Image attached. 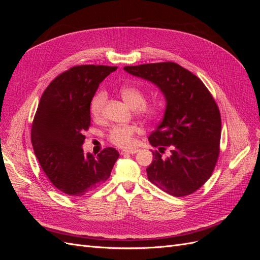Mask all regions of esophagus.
I'll return each mask as SVG.
<instances>
[{
    "mask_svg": "<svg viewBox=\"0 0 260 260\" xmlns=\"http://www.w3.org/2000/svg\"><path fill=\"white\" fill-rule=\"evenodd\" d=\"M139 152L138 148H135V149H123V151H121V154L122 155H125V154H136Z\"/></svg>",
    "mask_w": 260,
    "mask_h": 260,
    "instance_id": "1",
    "label": "esophagus"
}]
</instances>
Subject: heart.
<instances>
[{
    "instance_id": "b5f03b06",
    "label": "heart",
    "mask_w": 260,
    "mask_h": 260,
    "mask_svg": "<svg viewBox=\"0 0 260 260\" xmlns=\"http://www.w3.org/2000/svg\"><path fill=\"white\" fill-rule=\"evenodd\" d=\"M120 95L123 101L132 108H136L138 114L144 117H154L159 111V104L156 102L145 103V92L135 85H124L120 89ZM107 99L105 91L100 90L93 96L90 111L94 118H99L103 113V108ZM139 132V128L131 124H119L109 131L108 138L111 142L120 147H129L133 144V138Z\"/></svg>"
}]
</instances>
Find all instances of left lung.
<instances>
[{"mask_svg":"<svg viewBox=\"0 0 260 260\" xmlns=\"http://www.w3.org/2000/svg\"><path fill=\"white\" fill-rule=\"evenodd\" d=\"M124 72L152 82L166 101L164 118L148 141L153 152L146 168L152 183L174 196L194 193L211 176L219 156L221 117L211 94L198 77L172 61L125 66Z\"/></svg>","mask_w":260,"mask_h":260,"instance_id":"1","label":"left lung"}]
</instances>
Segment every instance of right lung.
Here are the masks:
<instances>
[{
    "instance_id": "obj_1",
    "label": "right lung",
    "mask_w": 260,
    "mask_h": 260,
    "mask_svg": "<svg viewBox=\"0 0 260 260\" xmlns=\"http://www.w3.org/2000/svg\"><path fill=\"white\" fill-rule=\"evenodd\" d=\"M116 69L75 66L55 78L41 96L31 142L46 177L67 195L81 196L104 183L119 157L113 147L98 156L82 149L84 131L91 124V101L100 83Z\"/></svg>"
}]
</instances>
